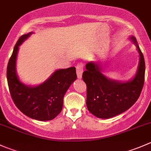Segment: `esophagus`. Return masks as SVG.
I'll return each mask as SVG.
<instances>
[{"label": "esophagus", "mask_w": 151, "mask_h": 151, "mask_svg": "<svg viewBox=\"0 0 151 151\" xmlns=\"http://www.w3.org/2000/svg\"><path fill=\"white\" fill-rule=\"evenodd\" d=\"M83 67H84V65H83V63H78L77 67H76L77 77H78L79 79L82 78V76H83Z\"/></svg>", "instance_id": "34e87169"}]
</instances>
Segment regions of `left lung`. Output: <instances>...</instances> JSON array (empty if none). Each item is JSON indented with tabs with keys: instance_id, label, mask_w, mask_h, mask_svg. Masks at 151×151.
I'll return each mask as SVG.
<instances>
[{
	"instance_id": "left-lung-1",
	"label": "left lung",
	"mask_w": 151,
	"mask_h": 151,
	"mask_svg": "<svg viewBox=\"0 0 151 151\" xmlns=\"http://www.w3.org/2000/svg\"><path fill=\"white\" fill-rule=\"evenodd\" d=\"M139 54L137 72L133 80L126 83L109 80L101 73L98 63L90 62L85 66L83 80L87 85L86 104L91 113L99 118H110L129 109L140 96L145 81L144 56L132 36Z\"/></svg>"
}]
</instances>
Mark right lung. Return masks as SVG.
Returning a JSON list of instances; mask_svg holds the SVG:
<instances>
[{
	"label": "right lung",
	"instance_id": "add662e5",
	"mask_svg": "<svg viewBox=\"0 0 151 151\" xmlns=\"http://www.w3.org/2000/svg\"><path fill=\"white\" fill-rule=\"evenodd\" d=\"M32 33L22 35L15 45L7 66L9 88L14 103L22 113L38 121H50L61 112L65 93L77 79L76 68L57 70L45 83L36 87L21 83L16 73L18 49Z\"/></svg>",
	"mask_w": 151,
	"mask_h": 151
}]
</instances>
